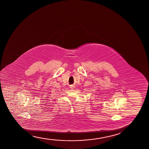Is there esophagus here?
<instances>
[{
  "instance_id": "esophagus-1",
  "label": "esophagus",
  "mask_w": 149,
  "mask_h": 149,
  "mask_svg": "<svg viewBox=\"0 0 149 149\" xmlns=\"http://www.w3.org/2000/svg\"><path fill=\"white\" fill-rule=\"evenodd\" d=\"M74 88V86H73V85H72V86H70V88Z\"/></svg>"
}]
</instances>
